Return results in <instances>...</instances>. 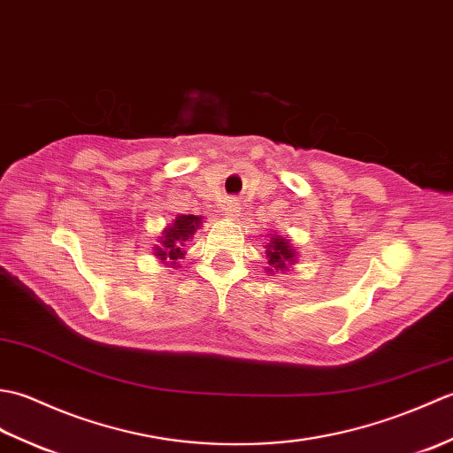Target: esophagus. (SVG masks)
I'll return each mask as SVG.
<instances>
[{"instance_id": "34e87169", "label": "esophagus", "mask_w": 453, "mask_h": 453, "mask_svg": "<svg viewBox=\"0 0 453 453\" xmlns=\"http://www.w3.org/2000/svg\"><path fill=\"white\" fill-rule=\"evenodd\" d=\"M224 210H226L227 218H235L239 214V202L237 200H227Z\"/></svg>"}]
</instances>
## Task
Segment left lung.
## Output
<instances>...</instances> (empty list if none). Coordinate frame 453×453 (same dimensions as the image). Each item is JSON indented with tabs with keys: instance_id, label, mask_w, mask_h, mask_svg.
Instances as JSON below:
<instances>
[{
	"instance_id": "obj_1",
	"label": "left lung",
	"mask_w": 453,
	"mask_h": 453,
	"mask_svg": "<svg viewBox=\"0 0 453 453\" xmlns=\"http://www.w3.org/2000/svg\"><path fill=\"white\" fill-rule=\"evenodd\" d=\"M265 249H266L268 265H271V268H266V273L282 271V268H286V265H292L294 258H296L290 242H288V239H284V237L274 235L271 239V243H268Z\"/></svg>"
}]
</instances>
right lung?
<instances>
[{
  "mask_svg": "<svg viewBox=\"0 0 453 453\" xmlns=\"http://www.w3.org/2000/svg\"><path fill=\"white\" fill-rule=\"evenodd\" d=\"M202 224V218L198 216H179L175 219V224L163 229V237H161V247L156 249V255L161 258V261H177V258L182 257V247H185V242L195 235L196 227Z\"/></svg>",
  "mask_w": 453,
  "mask_h": 453,
  "instance_id": "add662e5",
  "label": "right lung"
}]
</instances>
